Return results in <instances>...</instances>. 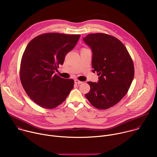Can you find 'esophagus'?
<instances>
[{"label": "esophagus", "mask_w": 157, "mask_h": 157, "mask_svg": "<svg viewBox=\"0 0 157 157\" xmlns=\"http://www.w3.org/2000/svg\"><path fill=\"white\" fill-rule=\"evenodd\" d=\"M75 82L76 83V84H82V81H79V80H78V79H75Z\"/></svg>", "instance_id": "34e87169"}]
</instances>
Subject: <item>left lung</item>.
<instances>
[{"label": "left lung", "instance_id": "8db88e82", "mask_svg": "<svg viewBox=\"0 0 157 157\" xmlns=\"http://www.w3.org/2000/svg\"><path fill=\"white\" fill-rule=\"evenodd\" d=\"M84 42L93 53V72L98 73V82L88 81L90 91L86 99L98 109L117 104L127 94L134 77L132 59L124 44L104 33L89 34Z\"/></svg>", "mask_w": 157, "mask_h": 157}]
</instances>
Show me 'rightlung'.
Returning <instances> with one entry per match:
<instances>
[{"label": "right lung", "instance_id": "obj_1", "mask_svg": "<svg viewBox=\"0 0 157 157\" xmlns=\"http://www.w3.org/2000/svg\"><path fill=\"white\" fill-rule=\"evenodd\" d=\"M79 38L80 35L48 33L37 36L28 44L21 58L20 78L27 95L40 106L57 107L74 87L72 79L54 73Z\"/></svg>", "mask_w": 157, "mask_h": 157}]
</instances>
